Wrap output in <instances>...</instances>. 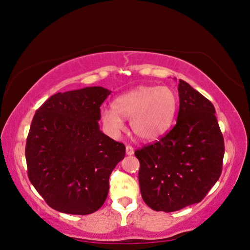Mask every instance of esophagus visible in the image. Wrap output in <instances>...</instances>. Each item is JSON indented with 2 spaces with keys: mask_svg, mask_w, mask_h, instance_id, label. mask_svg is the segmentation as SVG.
Masks as SVG:
<instances>
[{
  "mask_svg": "<svg viewBox=\"0 0 250 250\" xmlns=\"http://www.w3.org/2000/svg\"><path fill=\"white\" fill-rule=\"evenodd\" d=\"M125 153L128 155H132L134 153V149L131 146H125Z\"/></svg>",
  "mask_w": 250,
  "mask_h": 250,
  "instance_id": "esophagus-1",
  "label": "esophagus"
}]
</instances>
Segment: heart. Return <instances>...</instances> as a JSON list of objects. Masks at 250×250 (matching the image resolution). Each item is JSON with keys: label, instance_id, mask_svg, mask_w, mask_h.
Listing matches in <instances>:
<instances>
[{"label": "heart", "instance_id": "b5f03b06", "mask_svg": "<svg viewBox=\"0 0 250 250\" xmlns=\"http://www.w3.org/2000/svg\"><path fill=\"white\" fill-rule=\"evenodd\" d=\"M176 111V97L170 88L139 86L113 100V109L101 110L110 132L119 134L130 119L133 133L142 141H154L167 132Z\"/></svg>", "mask_w": 250, "mask_h": 250}]
</instances>
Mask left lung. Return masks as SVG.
<instances>
[{"label":"left lung","mask_w":250,"mask_h":250,"mask_svg":"<svg viewBox=\"0 0 250 250\" xmlns=\"http://www.w3.org/2000/svg\"><path fill=\"white\" fill-rule=\"evenodd\" d=\"M176 125L159 141L134 152L143 201L158 211L200 203L219 179L224 138L210 101L179 80Z\"/></svg>","instance_id":"left-lung-1"}]
</instances>
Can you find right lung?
<instances>
[{
    "label": "right lung",
    "instance_id": "1",
    "mask_svg": "<svg viewBox=\"0 0 250 250\" xmlns=\"http://www.w3.org/2000/svg\"><path fill=\"white\" fill-rule=\"evenodd\" d=\"M103 87L58 92L37 109L27 135V174L55 210L87 215L104 205L125 146L99 129Z\"/></svg>",
    "mask_w": 250,
    "mask_h": 250
}]
</instances>
